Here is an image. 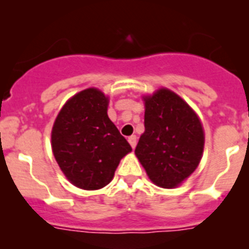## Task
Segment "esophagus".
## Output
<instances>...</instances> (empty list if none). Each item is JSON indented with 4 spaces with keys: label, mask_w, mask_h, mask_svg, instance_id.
<instances>
[{
    "label": "esophagus",
    "mask_w": 249,
    "mask_h": 249,
    "mask_svg": "<svg viewBox=\"0 0 249 249\" xmlns=\"http://www.w3.org/2000/svg\"><path fill=\"white\" fill-rule=\"evenodd\" d=\"M128 142H129V144H131L132 148H136V144H137V137H136V136L128 137Z\"/></svg>",
    "instance_id": "1"
}]
</instances>
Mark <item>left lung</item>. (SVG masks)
<instances>
[{
	"label": "left lung",
	"mask_w": 249,
	"mask_h": 249,
	"mask_svg": "<svg viewBox=\"0 0 249 249\" xmlns=\"http://www.w3.org/2000/svg\"><path fill=\"white\" fill-rule=\"evenodd\" d=\"M144 102L145 129L134 153L156 185L175 188L199 165L205 141L201 122L168 89L144 97Z\"/></svg>",
	"instance_id": "8db88e82"
}]
</instances>
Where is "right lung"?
Segmentation results:
<instances>
[{
    "label": "right lung",
    "mask_w": 249,
    "mask_h": 249,
    "mask_svg": "<svg viewBox=\"0 0 249 249\" xmlns=\"http://www.w3.org/2000/svg\"><path fill=\"white\" fill-rule=\"evenodd\" d=\"M108 99L97 89H86L60 109L52 148L65 177L84 190L106 186L120 160L132 150L107 116Z\"/></svg>",
    "instance_id": "add662e5"
}]
</instances>
